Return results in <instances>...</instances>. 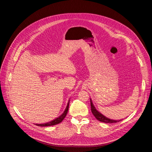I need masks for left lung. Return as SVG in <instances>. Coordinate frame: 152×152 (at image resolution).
<instances>
[{"label": "left lung", "instance_id": "1", "mask_svg": "<svg viewBox=\"0 0 152 152\" xmlns=\"http://www.w3.org/2000/svg\"><path fill=\"white\" fill-rule=\"evenodd\" d=\"M90 102H91V112L93 113V114L94 115V116L96 118V119L101 122L103 123H117L120 121L121 120H112L110 118H108L107 117H106L105 116H104L103 114H102L100 112H99L96 109L95 106H94L91 99H90Z\"/></svg>", "mask_w": 152, "mask_h": 152}]
</instances>
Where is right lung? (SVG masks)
Listing matches in <instances>:
<instances>
[{
  "instance_id": "1",
  "label": "right lung",
  "mask_w": 152,
  "mask_h": 152,
  "mask_svg": "<svg viewBox=\"0 0 152 152\" xmlns=\"http://www.w3.org/2000/svg\"><path fill=\"white\" fill-rule=\"evenodd\" d=\"M69 103H70V100H69V102L67 103V107L66 108V110H65L64 113L59 117H58V118H55V120H52V121H51L50 122H48V123H43V124H35L38 126L45 127V126H54V125H56L57 124L60 123L64 119V118L66 117V115L67 114V112H68V110H69Z\"/></svg>"
}]
</instances>
